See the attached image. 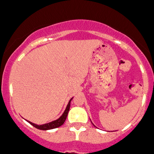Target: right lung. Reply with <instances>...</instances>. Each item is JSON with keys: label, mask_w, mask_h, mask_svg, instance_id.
Wrapping results in <instances>:
<instances>
[{"label": "right lung", "mask_w": 154, "mask_h": 154, "mask_svg": "<svg viewBox=\"0 0 154 154\" xmlns=\"http://www.w3.org/2000/svg\"><path fill=\"white\" fill-rule=\"evenodd\" d=\"M73 97L69 101L68 104H67V107L65 109L64 112H63V114L60 116V118H58L57 120H54L52 122H50L48 124H42V125H37V124H34V123H31L30 121H28L29 124H30L32 126H34V127H36L37 129H39V130H42V131H47V130H51V129H54L57 128V127H60L61 125H63V123L66 120V118L67 117V114H68V112L70 110V101L72 100Z\"/></svg>", "instance_id": "obj_1"}]
</instances>
